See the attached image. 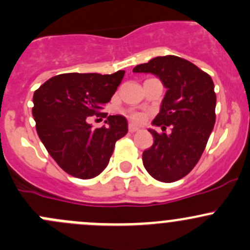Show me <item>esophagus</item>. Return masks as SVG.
<instances>
[{"label":"esophagus","mask_w":250,"mask_h":250,"mask_svg":"<svg viewBox=\"0 0 250 250\" xmlns=\"http://www.w3.org/2000/svg\"><path fill=\"white\" fill-rule=\"evenodd\" d=\"M128 129H129L130 133H134V132H138V130H140V128H138L137 125H129Z\"/></svg>","instance_id":"34e87169"}]
</instances>
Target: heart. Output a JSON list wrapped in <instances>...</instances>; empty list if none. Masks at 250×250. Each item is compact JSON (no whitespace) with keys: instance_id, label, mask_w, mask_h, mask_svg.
<instances>
[{"instance_id":"heart-1","label":"heart","mask_w":250,"mask_h":250,"mask_svg":"<svg viewBox=\"0 0 250 250\" xmlns=\"http://www.w3.org/2000/svg\"><path fill=\"white\" fill-rule=\"evenodd\" d=\"M130 117H132L133 121H135V122H141V121H144V113H140V112H134L130 115Z\"/></svg>"}]
</instances>
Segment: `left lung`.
<instances>
[{
    "label": "left lung",
    "instance_id": "left-lung-1",
    "mask_svg": "<svg viewBox=\"0 0 250 250\" xmlns=\"http://www.w3.org/2000/svg\"><path fill=\"white\" fill-rule=\"evenodd\" d=\"M135 74H152L167 89L160 112L152 121L172 132L153 135V145L143 152L145 169L156 180L173 183L188 175L202 156L215 123L216 95L208 74L175 55L151 59L133 69Z\"/></svg>",
    "mask_w": 250,
    "mask_h": 250
}]
</instances>
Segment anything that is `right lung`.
<instances>
[{
	"instance_id": "obj_1",
	"label": "right lung",
	"mask_w": 250,
	"mask_h": 250,
	"mask_svg": "<svg viewBox=\"0 0 250 250\" xmlns=\"http://www.w3.org/2000/svg\"><path fill=\"white\" fill-rule=\"evenodd\" d=\"M125 76V71L111 75L62 74L44 82L34 93L32 116L36 130L48 153L62 170L78 179H92L109 165L118 139L128 132L125 117L109 116L107 127L94 128L90 116H103Z\"/></svg>"
}]
</instances>
